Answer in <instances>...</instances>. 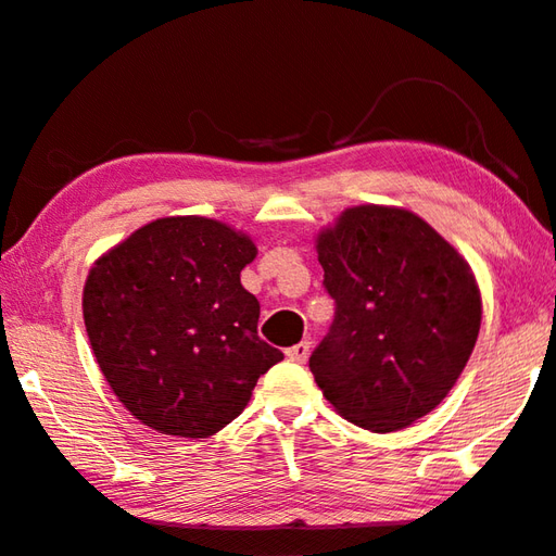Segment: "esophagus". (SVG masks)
Returning <instances> with one entry per match:
<instances>
[{
    "label": "esophagus",
    "instance_id": "obj_1",
    "mask_svg": "<svg viewBox=\"0 0 556 556\" xmlns=\"http://www.w3.org/2000/svg\"><path fill=\"white\" fill-rule=\"evenodd\" d=\"M308 352H311V342H308V340H301L299 345L287 350V357H289L291 362H299V365H304V362L308 359Z\"/></svg>",
    "mask_w": 556,
    "mask_h": 556
}]
</instances>
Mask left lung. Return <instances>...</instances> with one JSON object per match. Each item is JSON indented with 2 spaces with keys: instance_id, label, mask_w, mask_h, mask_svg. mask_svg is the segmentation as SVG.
Listing matches in <instances>:
<instances>
[{
  "instance_id": "left-lung-1",
  "label": "left lung",
  "mask_w": 556,
  "mask_h": 556,
  "mask_svg": "<svg viewBox=\"0 0 556 556\" xmlns=\"http://www.w3.org/2000/svg\"><path fill=\"white\" fill-rule=\"evenodd\" d=\"M323 287L336 301L308 359L342 418L401 430L438 406L467 367L481 326L471 269L426 220L355 206L318 236Z\"/></svg>"
}]
</instances>
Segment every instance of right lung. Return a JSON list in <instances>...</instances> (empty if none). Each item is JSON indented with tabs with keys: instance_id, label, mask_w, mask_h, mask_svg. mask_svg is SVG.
Segmentation results:
<instances>
[{
	"instance_id": "obj_1",
	"label": "right lung",
	"mask_w": 556,
	"mask_h": 556,
	"mask_svg": "<svg viewBox=\"0 0 556 556\" xmlns=\"http://www.w3.org/2000/svg\"><path fill=\"white\" fill-rule=\"evenodd\" d=\"M257 250L201 216L157 218L89 271V342L118 401L163 435L208 438L238 418L285 359L257 336L260 301L240 285Z\"/></svg>"
}]
</instances>
